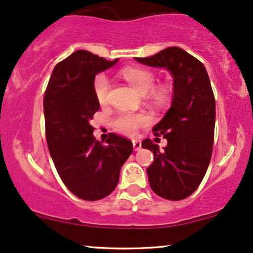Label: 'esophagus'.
Listing matches in <instances>:
<instances>
[{
	"instance_id": "34e87169",
	"label": "esophagus",
	"mask_w": 253,
	"mask_h": 253,
	"mask_svg": "<svg viewBox=\"0 0 253 253\" xmlns=\"http://www.w3.org/2000/svg\"><path fill=\"white\" fill-rule=\"evenodd\" d=\"M132 143H133V149H134V151H139L141 149V141L140 140H138V139H133Z\"/></svg>"
}]
</instances>
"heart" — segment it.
I'll use <instances>...</instances> for the list:
<instances>
[{"mask_svg":"<svg viewBox=\"0 0 253 253\" xmlns=\"http://www.w3.org/2000/svg\"><path fill=\"white\" fill-rule=\"evenodd\" d=\"M121 75L136 91L140 94H147L155 85V76L152 72L145 69L127 66L121 70ZM110 91V82L106 75H98L94 81V92L100 103H106ZM157 101H162L165 96L163 89H153L151 91ZM150 123V118L141 113H121L114 120V128L118 132L126 135H135L139 128L146 126Z\"/></svg>","mask_w":253,"mask_h":253,"instance_id":"1","label":"heart"}]
</instances>
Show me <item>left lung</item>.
Instances as JSON below:
<instances>
[{
    "label": "left lung",
    "mask_w": 253,
    "mask_h": 253,
    "mask_svg": "<svg viewBox=\"0 0 253 253\" xmlns=\"http://www.w3.org/2000/svg\"><path fill=\"white\" fill-rule=\"evenodd\" d=\"M136 62L164 68L173 78V96L164 118L153 127L163 135V151L151 139L141 143L153 152L146 172L158 196L178 201L190 196L202 182L210 165L215 126V98L205 65L179 47H168Z\"/></svg>",
    "instance_id": "left-lung-1"
}]
</instances>
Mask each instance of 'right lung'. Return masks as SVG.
Wrapping results in <instances>:
<instances>
[{"mask_svg":"<svg viewBox=\"0 0 253 253\" xmlns=\"http://www.w3.org/2000/svg\"><path fill=\"white\" fill-rule=\"evenodd\" d=\"M119 59L78 50L54 66L43 95L46 140L54 167L74 195L86 201L108 196L133 151L132 141L110 133L106 144L92 135L90 120L100 109L94 92L98 72Z\"/></svg>","mask_w":253,"mask_h":253,"instance_id":"right-lung-1","label":"right lung"}]
</instances>
